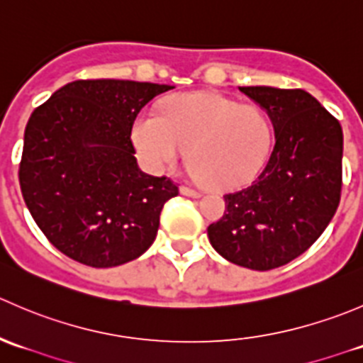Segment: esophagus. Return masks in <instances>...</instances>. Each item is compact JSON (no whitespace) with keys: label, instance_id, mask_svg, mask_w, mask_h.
Instances as JSON below:
<instances>
[{"label":"esophagus","instance_id":"1","mask_svg":"<svg viewBox=\"0 0 363 363\" xmlns=\"http://www.w3.org/2000/svg\"><path fill=\"white\" fill-rule=\"evenodd\" d=\"M181 195L196 199V196H200V191H196V189H193V188H188V186H181Z\"/></svg>","mask_w":363,"mask_h":363}]
</instances>
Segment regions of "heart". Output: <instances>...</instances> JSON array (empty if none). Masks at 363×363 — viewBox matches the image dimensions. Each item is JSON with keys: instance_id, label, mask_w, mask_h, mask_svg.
I'll list each match as a JSON object with an SVG mask.
<instances>
[{"instance_id": "heart-1", "label": "heart", "mask_w": 363, "mask_h": 363, "mask_svg": "<svg viewBox=\"0 0 363 363\" xmlns=\"http://www.w3.org/2000/svg\"><path fill=\"white\" fill-rule=\"evenodd\" d=\"M131 142L151 172L177 167L188 149L196 177L214 189H233L247 184L265 167L274 124L256 105H240L218 93H184L163 101L160 113H138Z\"/></svg>"}]
</instances>
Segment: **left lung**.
<instances>
[{"label": "left lung", "mask_w": 363, "mask_h": 363, "mask_svg": "<svg viewBox=\"0 0 363 363\" xmlns=\"http://www.w3.org/2000/svg\"><path fill=\"white\" fill-rule=\"evenodd\" d=\"M270 116L274 144L262 174L225 195L207 228L212 247L235 265L270 270L309 250L334 218L342 186V128L303 89L239 87Z\"/></svg>", "instance_id": "left-lung-1"}]
</instances>
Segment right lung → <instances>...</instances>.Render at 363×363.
<instances>
[{"instance_id": "right-lung-1", "label": "right lung", "mask_w": 363, "mask_h": 363, "mask_svg": "<svg viewBox=\"0 0 363 363\" xmlns=\"http://www.w3.org/2000/svg\"><path fill=\"white\" fill-rule=\"evenodd\" d=\"M168 89L135 80H75L29 117L21 191L43 235L75 262L108 269L155 242L161 208L179 188L138 168L130 137L138 112Z\"/></svg>"}]
</instances>
